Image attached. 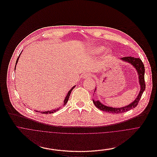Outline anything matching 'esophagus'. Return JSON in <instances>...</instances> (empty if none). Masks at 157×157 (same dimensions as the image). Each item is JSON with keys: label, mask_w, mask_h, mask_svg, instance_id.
Listing matches in <instances>:
<instances>
[{"label": "esophagus", "mask_w": 157, "mask_h": 157, "mask_svg": "<svg viewBox=\"0 0 157 157\" xmlns=\"http://www.w3.org/2000/svg\"><path fill=\"white\" fill-rule=\"evenodd\" d=\"M91 77V74H90V73H86V74H84V75H83V78H84L85 79H89V78H90Z\"/></svg>", "instance_id": "esophagus-1"}]
</instances>
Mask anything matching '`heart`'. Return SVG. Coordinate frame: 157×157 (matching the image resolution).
<instances>
[{
	"label": "heart",
	"instance_id": "obj_1",
	"mask_svg": "<svg viewBox=\"0 0 157 157\" xmlns=\"http://www.w3.org/2000/svg\"><path fill=\"white\" fill-rule=\"evenodd\" d=\"M105 50V48L103 46H94L92 49L91 51H93V52L95 54H101L103 51ZM110 52L109 50H106V53H109Z\"/></svg>",
	"mask_w": 157,
	"mask_h": 157
}]
</instances>
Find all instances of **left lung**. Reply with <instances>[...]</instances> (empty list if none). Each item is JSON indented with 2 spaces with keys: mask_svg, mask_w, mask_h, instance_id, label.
I'll list each match as a JSON object with an SVG mask.
<instances>
[{
  "mask_svg": "<svg viewBox=\"0 0 157 157\" xmlns=\"http://www.w3.org/2000/svg\"><path fill=\"white\" fill-rule=\"evenodd\" d=\"M121 60L128 62V63L131 64L137 71V74L139 75V84L140 85V90L139 93V95L137 97V98L135 99V100L130 103L129 105L121 107V108H113L110 106H107L103 104H102L100 101L97 100L95 101V100H93V102L97 107L98 109H100L101 111H105V112H108L110 113L113 114H118V113H122L124 112L128 111L130 109H132L134 108H136L138 103L139 100L141 98V97L142 95V94L145 89V79H144V75H145V67L144 65L143 64V62H142L141 59L139 58H135L133 57H124L121 58ZM96 89L95 90V92Z\"/></svg>",
  "mask_w": 157,
  "mask_h": 157,
  "instance_id": "obj_1",
  "label": "left lung"
}]
</instances>
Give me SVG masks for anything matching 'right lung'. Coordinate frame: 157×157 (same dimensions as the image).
Segmentation results:
<instances>
[{
  "label": "right lung",
  "instance_id": "add662e5",
  "mask_svg": "<svg viewBox=\"0 0 157 157\" xmlns=\"http://www.w3.org/2000/svg\"><path fill=\"white\" fill-rule=\"evenodd\" d=\"M20 54H21V53L20 54V55H19V56L18 57V58H17V61H16V64H15V68H16V65H17V64L18 63V59H19V57H20ZM75 86H74L69 91V92H68V93H67V96H66V98H65V100H64V104H63V105L62 106H65L66 105V104L67 103V102L68 101V100H69V97H70V95H71V92H72V90L74 89V88H75ZM60 108H57V109H52V110H51V111H41L40 112V111H36V110H35L36 112H39V113H42V114H51V113H54V112H56V111H58L59 109H60Z\"/></svg>",
  "mask_w": 157,
  "mask_h": 157
}]
</instances>
